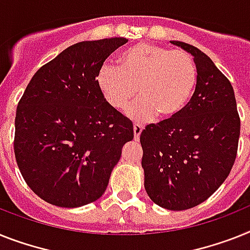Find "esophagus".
Segmentation results:
<instances>
[{
	"label": "esophagus",
	"instance_id": "esophagus-1",
	"mask_svg": "<svg viewBox=\"0 0 250 250\" xmlns=\"http://www.w3.org/2000/svg\"><path fill=\"white\" fill-rule=\"evenodd\" d=\"M142 129H144V125H138V123L133 125V133H135L136 141H137V140H140V135H141Z\"/></svg>",
	"mask_w": 250,
	"mask_h": 250
}]
</instances>
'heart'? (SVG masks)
Wrapping results in <instances>:
<instances>
[{
    "label": "heart",
    "mask_w": 250,
    "mask_h": 250,
    "mask_svg": "<svg viewBox=\"0 0 250 250\" xmlns=\"http://www.w3.org/2000/svg\"><path fill=\"white\" fill-rule=\"evenodd\" d=\"M198 81L196 62L184 50H171L152 43H138L119 54L117 67L103 64L96 86L106 104L129 118L145 122L175 118L188 105ZM139 90H137V89Z\"/></svg>",
    "instance_id": "obj_1"
}]
</instances>
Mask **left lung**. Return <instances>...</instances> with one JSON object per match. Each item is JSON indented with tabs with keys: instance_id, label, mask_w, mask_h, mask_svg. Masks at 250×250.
Instances as JSON below:
<instances>
[{
	"instance_id": "1",
	"label": "left lung",
	"mask_w": 250,
	"mask_h": 250,
	"mask_svg": "<svg viewBox=\"0 0 250 250\" xmlns=\"http://www.w3.org/2000/svg\"><path fill=\"white\" fill-rule=\"evenodd\" d=\"M170 43L192 54L198 81L183 112L141 132V164L151 201L183 211L205 202L230 174L240 118L231 83L211 58L190 44Z\"/></svg>"
}]
</instances>
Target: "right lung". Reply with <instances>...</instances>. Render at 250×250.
Instances as JSON below:
<instances>
[{
	"instance_id": "add662e5",
	"label": "right lung",
	"mask_w": 250,
	"mask_h": 250,
	"mask_svg": "<svg viewBox=\"0 0 250 250\" xmlns=\"http://www.w3.org/2000/svg\"><path fill=\"white\" fill-rule=\"evenodd\" d=\"M125 38L80 42L37 71L19 102L14 151L45 202L75 208L104 194L133 125L106 104L96 73Z\"/></svg>"
}]
</instances>
